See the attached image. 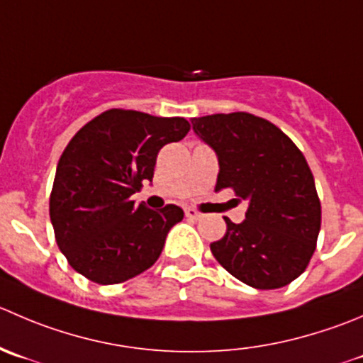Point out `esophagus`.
<instances>
[{
	"mask_svg": "<svg viewBox=\"0 0 363 363\" xmlns=\"http://www.w3.org/2000/svg\"><path fill=\"white\" fill-rule=\"evenodd\" d=\"M184 214H186V218H189V220H200V218H202V214H200L199 211L193 209V207H186Z\"/></svg>",
	"mask_w": 363,
	"mask_h": 363,
	"instance_id": "1",
	"label": "esophagus"
}]
</instances>
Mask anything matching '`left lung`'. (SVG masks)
I'll list each match as a JSON object with an SVG mask.
<instances>
[{"instance_id": "8db88e82", "label": "left lung", "mask_w": 363, "mask_h": 363, "mask_svg": "<svg viewBox=\"0 0 363 363\" xmlns=\"http://www.w3.org/2000/svg\"><path fill=\"white\" fill-rule=\"evenodd\" d=\"M193 131L216 152V191L248 202L246 220L211 242L214 259L242 284L279 289L311 262L321 228V202L307 160L275 124L245 111L191 118Z\"/></svg>"}]
</instances>
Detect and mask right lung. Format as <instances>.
Masks as SVG:
<instances>
[{
    "mask_svg": "<svg viewBox=\"0 0 363 363\" xmlns=\"http://www.w3.org/2000/svg\"><path fill=\"white\" fill-rule=\"evenodd\" d=\"M188 131L182 117L108 110L74 135L56 167L49 216L58 248L79 275L111 286L160 259L184 211L135 206L131 195L152 181L157 152Z\"/></svg>",
    "mask_w": 363,
    "mask_h": 363,
    "instance_id": "1",
    "label": "right lung"
}]
</instances>
